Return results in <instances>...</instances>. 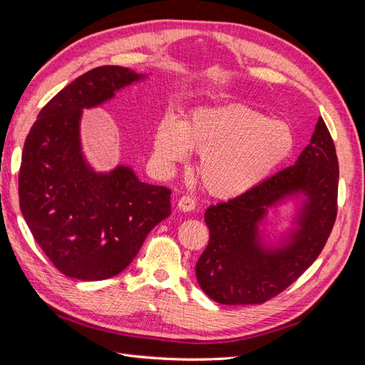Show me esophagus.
Returning a JSON list of instances; mask_svg holds the SVG:
<instances>
[{"mask_svg": "<svg viewBox=\"0 0 365 365\" xmlns=\"http://www.w3.org/2000/svg\"><path fill=\"white\" fill-rule=\"evenodd\" d=\"M178 207L182 212H192V210L196 207V201L195 197L189 196V195H184L178 200Z\"/></svg>", "mask_w": 365, "mask_h": 365, "instance_id": "1", "label": "esophagus"}]
</instances>
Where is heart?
<instances>
[{"label": "heart", "instance_id": "obj_1", "mask_svg": "<svg viewBox=\"0 0 365 365\" xmlns=\"http://www.w3.org/2000/svg\"><path fill=\"white\" fill-rule=\"evenodd\" d=\"M294 132L245 105L195 109L185 120L164 114L153 135V155L163 165L200 155L197 175L204 189L230 200L250 192L291 157Z\"/></svg>", "mask_w": 365, "mask_h": 365}]
</instances>
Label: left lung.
Returning <instances> with one entry per match:
<instances>
[{"instance_id": "1", "label": "left lung", "mask_w": 365, "mask_h": 365, "mask_svg": "<svg viewBox=\"0 0 365 365\" xmlns=\"http://www.w3.org/2000/svg\"><path fill=\"white\" fill-rule=\"evenodd\" d=\"M338 158L323 118L297 163L250 192L207 208L208 245L196 263L202 291L220 304H262L311 267L332 233L338 212ZM307 193L301 230L291 246L264 252L257 224L264 208L284 194Z\"/></svg>"}]
</instances>
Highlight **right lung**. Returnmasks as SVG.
<instances>
[{"label":"right lung","mask_w":365,"mask_h":365,"mask_svg":"<svg viewBox=\"0 0 365 365\" xmlns=\"http://www.w3.org/2000/svg\"><path fill=\"white\" fill-rule=\"evenodd\" d=\"M140 77L115 65L86 71L41 109L26 138L18 176L21 212L36 244L67 277H114L170 215L168 187L141 182L125 165L94 173L81 152L82 109L103 103Z\"/></svg>","instance_id":"obj_1"}]
</instances>
